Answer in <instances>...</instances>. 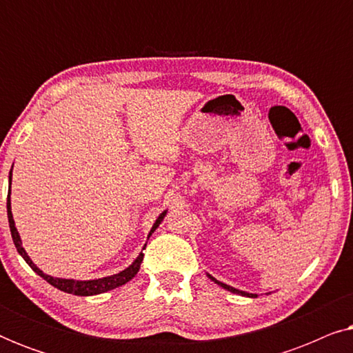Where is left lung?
I'll list each match as a JSON object with an SVG mask.
<instances>
[{
	"label": "left lung",
	"mask_w": 353,
	"mask_h": 353,
	"mask_svg": "<svg viewBox=\"0 0 353 353\" xmlns=\"http://www.w3.org/2000/svg\"><path fill=\"white\" fill-rule=\"evenodd\" d=\"M209 278L212 279V281H215L216 284H219V286H221L223 289H228L230 292H234V294H241V296H248V297H257L255 296V294H249V292H244V291H239V289H234V288H231V286H228V284H225V283H221V281H216V279L214 278V276H210L209 274Z\"/></svg>",
	"instance_id": "obj_1"
}]
</instances>
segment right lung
<instances>
[{
    "label": "right lung",
    "instance_id": "add662e5",
    "mask_svg": "<svg viewBox=\"0 0 353 353\" xmlns=\"http://www.w3.org/2000/svg\"><path fill=\"white\" fill-rule=\"evenodd\" d=\"M11 180H12V170L9 172V194H11ZM9 194H8V220H9V228H11V236H12V241L14 244H16V249L17 252L22 255L23 260L30 265V268L35 272L37 274H40L43 279H46L48 283L51 284V286H54L59 289V291H64L67 294H75V296H94V294H103V292H108L110 289H115L119 286H122V284L128 283L130 279H132L134 274L139 272V265L143 262V252L138 255V259L134 260V262L130 265L128 268H125L123 272H120L117 274H112V276H108V278H101V279H91V281H75V279H62V278H52V276H48L41 272L40 268H37V265L32 262L30 257H28L26 250L22 248V243H21V236L17 233V228L16 225H14V219H12V212H11V199H9ZM167 212H163L161 214V216L156 220V223H154L151 233V236L156 228L161 223L163 216H165ZM146 248V245H144Z\"/></svg>",
    "mask_w": 353,
    "mask_h": 353
}]
</instances>
